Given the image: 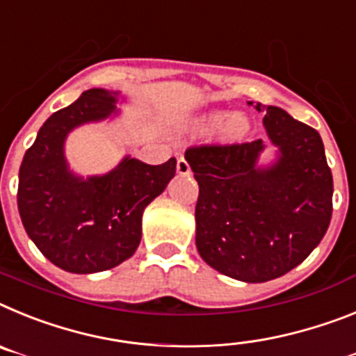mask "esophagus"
Instances as JSON below:
<instances>
[{
  "label": "esophagus",
  "mask_w": 356,
  "mask_h": 356,
  "mask_svg": "<svg viewBox=\"0 0 356 356\" xmlns=\"http://www.w3.org/2000/svg\"><path fill=\"white\" fill-rule=\"evenodd\" d=\"M191 172V168H190V163H188L186 159H184V157H181V159L177 161V174L179 175H188Z\"/></svg>",
  "instance_id": "1"
}]
</instances>
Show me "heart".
Listing matches in <instances>:
<instances>
[{
    "mask_svg": "<svg viewBox=\"0 0 356 356\" xmlns=\"http://www.w3.org/2000/svg\"><path fill=\"white\" fill-rule=\"evenodd\" d=\"M225 116H227L225 113H211L209 116L204 118L202 123L204 127L215 129V127H220L222 123H224ZM247 129H249V125H247L245 118L240 116V114L233 116V118L227 122V125H225V132H227V136H231V138H242V136L247 132Z\"/></svg>",
    "mask_w": 356,
    "mask_h": 356,
    "instance_id": "obj_1",
    "label": "heart"
}]
</instances>
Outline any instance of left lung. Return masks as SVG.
I'll list each match as a JSON object with an SVG mask.
<instances>
[{
    "label": "left lung",
    "instance_id": "8db88e82",
    "mask_svg": "<svg viewBox=\"0 0 356 356\" xmlns=\"http://www.w3.org/2000/svg\"><path fill=\"white\" fill-rule=\"evenodd\" d=\"M265 111L268 140L280 150L258 168L264 141L199 145L184 154L199 182L197 251L220 274L264 283L298 267L332 220L333 177L319 132L274 105Z\"/></svg>",
    "mask_w": 356,
    "mask_h": 356
}]
</instances>
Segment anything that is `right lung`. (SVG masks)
I'll return each mask as SVG.
<instances>
[{
  "label": "right lung",
  "instance_id": "obj_1",
  "mask_svg": "<svg viewBox=\"0 0 356 356\" xmlns=\"http://www.w3.org/2000/svg\"><path fill=\"white\" fill-rule=\"evenodd\" d=\"M116 95L89 89L39 129L19 168L17 209L37 249L73 274L113 268L131 258L141 242L145 208L175 175V157L147 165L127 156L113 172L76 177L64 157L75 127L116 113Z\"/></svg>",
  "mask_w": 356,
  "mask_h": 356
}]
</instances>
